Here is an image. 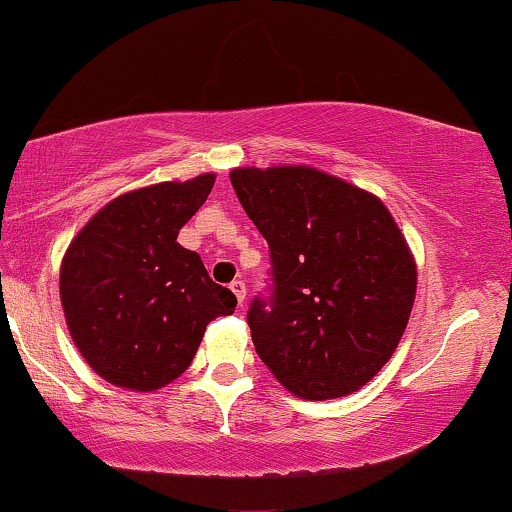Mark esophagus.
Segmentation results:
<instances>
[{
  "label": "esophagus",
  "mask_w": 512,
  "mask_h": 512,
  "mask_svg": "<svg viewBox=\"0 0 512 512\" xmlns=\"http://www.w3.org/2000/svg\"><path fill=\"white\" fill-rule=\"evenodd\" d=\"M231 290H234L238 304H241V307H243L245 293H248V288H245V283H243V281H234V283H231Z\"/></svg>",
  "instance_id": "obj_1"
}]
</instances>
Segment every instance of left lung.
<instances>
[{
    "mask_svg": "<svg viewBox=\"0 0 512 512\" xmlns=\"http://www.w3.org/2000/svg\"><path fill=\"white\" fill-rule=\"evenodd\" d=\"M231 184L269 243L271 286L250 302L257 354L302 399L359 390L409 323L416 262L383 203L314 167H241Z\"/></svg>",
    "mask_w": 512,
    "mask_h": 512,
    "instance_id": "obj_1",
    "label": "left lung"
}]
</instances>
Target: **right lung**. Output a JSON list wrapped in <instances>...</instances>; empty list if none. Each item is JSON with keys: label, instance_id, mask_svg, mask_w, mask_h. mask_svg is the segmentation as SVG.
<instances>
[{"label": "right lung", "instance_id": "right-lung-1", "mask_svg": "<svg viewBox=\"0 0 512 512\" xmlns=\"http://www.w3.org/2000/svg\"><path fill=\"white\" fill-rule=\"evenodd\" d=\"M215 174L125 193L96 212L61 264L68 331L101 378L137 392L179 378L205 328L236 309L179 229L196 215Z\"/></svg>", "mask_w": 512, "mask_h": 512}]
</instances>
